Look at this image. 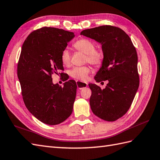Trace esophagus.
Masks as SVG:
<instances>
[{
	"label": "esophagus",
	"instance_id": "obj_1",
	"mask_svg": "<svg viewBox=\"0 0 160 160\" xmlns=\"http://www.w3.org/2000/svg\"><path fill=\"white\" fill-rule=\"evenodd\" d=\"M76 84L78 88L79 89H82L83 88L87 87L88 86V84L86 82H80V81H76Z\"/></svg>",
	"mask_w": 160,
	"mask_h": 160
}]
</instances>
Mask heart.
<instances>
[{"label":"heart","instance_id":"obj_1","mask_svg":"<svg viewBox=\"0 0 160 160\" xmlns=\"http://www.w3.org/2000/svg\"><path fill=\"white\" fill-rule=\"evenodd\" d=\"M76 50L86 54V61L99 67L102 65L104 60V53L101 49L95 48V44L91 40L87 38H81L77 40L73 44ZM61 62L64 65L68 66L70 64L71 54L68 48H65L61 53ZM91 72V68L88 65L85 66H75L69 71V75L73 78L85 80L87 78L88 73Z\"/></svg>","mask_w":160,"mask_h":160}]
</instances>
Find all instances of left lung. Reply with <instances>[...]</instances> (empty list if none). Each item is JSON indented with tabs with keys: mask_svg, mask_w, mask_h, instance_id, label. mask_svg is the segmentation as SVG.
I'll use <instances>...</instances> for the list:
<instances>
[{
	"mask_svg": "<svg viewBox=\"0 0 160 160\" xmlns=\"http://www.w3.org/2000/svg\"><path fill=\"white\" fill-rule=\"evenodd\" d=\"M81 35L102 45L104 60L95 76L97 82L108 81L104 89L89 84L90 105L101 119L113 122L128 111L139 86L138 57L131 39L120 28L101 26L81 32Z\"/></svg>",
	"mask_w": 160,
	"mask_h": 160,
	"instance_id": "1",
	"label": "left lung"
}]
</instances>
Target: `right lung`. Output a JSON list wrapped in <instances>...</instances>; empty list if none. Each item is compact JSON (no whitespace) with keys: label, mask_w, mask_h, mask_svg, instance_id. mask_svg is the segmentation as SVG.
<instances>
[{"label":"right lung","mask_w":160,"mask_h":160,"mask_svg":"<svg viewBox=\"0 0 160 160\" xmlns=\"http://www.w3.org/2000/svg\"><path fill=\"white\" fill-rule=\"evenodd\" d=\"M74 36L73 32L43 27L30 33L22 45L18 76L23 99L32 115L46 124H59L73 111L76 82L69 80L61 87L52 83V75L63 70L61 53Z\"/></svg>","instance_id":"obj_1"}]
</instances>
